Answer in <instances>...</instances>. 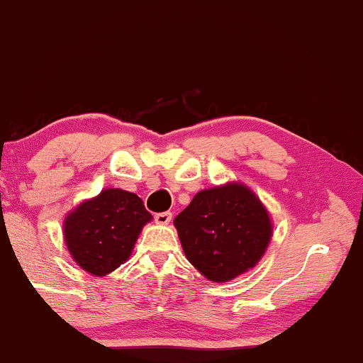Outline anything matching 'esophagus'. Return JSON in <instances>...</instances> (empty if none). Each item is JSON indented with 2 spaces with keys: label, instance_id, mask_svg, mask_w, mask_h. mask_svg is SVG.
Instances as JSON below:
<instances>
[{
  "label": "esophagus",
  "instance_id": "esophagus-1",
  "mask_svg": "<svg viewBox=\"0 0 363 363\" xmlns=\"http://www.w3.org/2000/svg\"><path fill=\"white\" fill-rule=\"evenodd\" d=\"M155 223L157 224H169L172 219V213H169V211H164V213H157L154 216Z\"/></svg>",
  "mask_w": 363,
  "mask_h": 363
}]
</instances>
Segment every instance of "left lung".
Listing matches in <instances>:
<instances>
[{
  "label": "left lung",
  "instance_id": "left-lung-1",
  "mask_svg": "<svg viewBox=\"0 0 363 363\" xmlns=\"http://www.w3.org/2000/svg\"><path fill=\"white\" fill-rule=\"evenodd\" d=\"M174 224L186 258L218 283L253 268L272 240L268 213L241 184L197 192Z\"/></svg>",
  "mask_w": 363,
  "mask_h": 363
}]
</instances>
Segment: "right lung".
Listing matches in <instances>:
<instances>
[{"label": "right lung", "instance_id": "add662e5", "mask_svg": "<svg viewBox=\"0 0 363 363\" xmlns=\"http://www.w3.org/2000/svg\"><path fill=\"white\" fill-rule=\"evenodd\" d=\"M152 219L134 192L105 189L65 219V242L85 272L104 277L132 253L142 226Z\"/></svg>", "mask_w": 363, "mask_h": 363}]
</instances>
